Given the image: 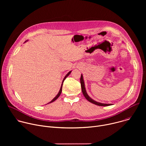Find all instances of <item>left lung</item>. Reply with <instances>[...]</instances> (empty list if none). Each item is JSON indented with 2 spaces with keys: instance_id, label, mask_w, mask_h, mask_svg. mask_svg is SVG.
<instances>
[{
  "instance_id": "obj_1",
  "label": "left lung",
  "mask_w": 146,
  "mask_h": 146,
  "mask_svg": "<svg viewBox=\"0 0 146 146\" xmlns=\"http://www.w3.org/2000/svg\"><path fill=\"white\" fill-rule=\"evenodd\" d=\"M80 83H81V90H82V92L84 95V97L86 98L87 100H88L89 102H90L91 103L95 104L96 105L98 106H110L111 105V104H106V103H99V102H97L96 101L93 100L92 98H91L87 94L86 90V88H85V84H84V80H83V76L81 74V78H80Z\"/></svg>"
}]
</instances>
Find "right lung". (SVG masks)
<instances>
[{
	"label": "right lung",
	"instance_id": "1",
	"mask_svg": "<svg viewBox=\"0 0 146 146\" xmlns=\"http://www.w3.org/2000/svg\"><path fill=\"white\" fill-rule=\"evenodd\" d=\"M27 41H25V42H26ZM71 72H72V71H70V72H69V73H68V74H67L66 76H65V77H64V78L63 81H62V86H61V87H60V90H59V91L58 94H57V95H56V96H55V98H54V99H52V100L51 102H50L48 103H52V102H54L55 100H56V99H57L59 98V96H60V94H61V92H62V85H63V82H64V80H65V78H66V77H68V76H69V75L70 74Z\"/></svg>",
	"mask_w": 146,
	"mask_h": 146
}]
</instances>
